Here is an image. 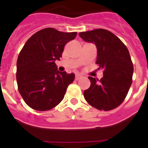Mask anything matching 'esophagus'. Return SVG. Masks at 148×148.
<instances>
[{
  "label": "esophagus",
  "mask_w": 148,
  "mask_h": 148,
  "mask_svg": "<svg viewBox=\"0 0 148 148\" xmlns=\"http://www.w3.org/2000/svg\"><path fill=\"white\" fill-rule=\"evenodd\" d=\"M82 75H79V74H76V75H75V80H79V79H81V78H82Z\"/></svg>",
  "instance_id": "esophagus-1"
}]
</instances>
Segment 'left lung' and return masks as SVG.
I'll return each mask as SVG.
<instances>
[{
  "label": "left lung",
  "mask_w": 148,
  "mask_h": 148,
  "mask_svg": "<svg viewBox=\"0 0 148 148\" xmlns=\"http://www.w3.org/2000/svg\"><path fill=\"white\" fill-rule=\"evenodd\" d=\"M79 35L84 40L95 44V63L104 74L100 80L88 77L91 84L84 91V98L99 110L115 109L124 101L133 82V65L129 51L117 36L107 29H96Z\"/></svg>",
  "instance_id": "8db88e82"
}]
</instances>
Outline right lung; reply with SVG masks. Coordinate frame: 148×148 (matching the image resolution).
Listing matches in <instances>:
<instances>
[{"label": "right lung", "instance_id": "obj_1", "mask_svg": "<svg viewBox=\"0 0 148 148\" xmlns=\"http://www.w3.org/2000/svg\"><path fill=\"white\" fill-rule=\"evenodd\" d=\"M76 34L45 28L24 44L17 61L16 79L18 91L29 108L49 110L64 99L75 75L58 71L55 61L60 60L64 46Z\"/></svg>", "mask_w": 148, "mask_h": 148}]
</instances>
